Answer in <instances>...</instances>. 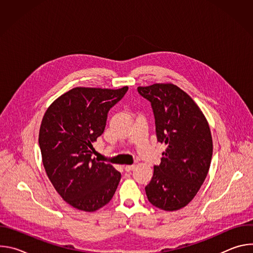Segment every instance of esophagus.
I'll return each mask as SVG.
<instances>
[{
    "mask_svg": "<svg viewBox=\"0 0 253 253\" xmlns=\"http://www.w3.org/2000/svg\"><path fill=\"white\" fill-rule=\"evenodd\" d=\"M134 168H135L134 165H127V166H125L124 169H125L126 172H130V171H132Z\"/></svg>",
    "mask_w": 253,
    "mask_h": 253,
    "instance_id": "obj_1",
    "label": "esophagus"
}]
</instances>
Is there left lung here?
Instances as JSON below:
<instances>
[{
  "label": "left lung",
  "instance_id": "1",
  "mask_svg": "<svg viewBox=\"0 0 253 253\" xmlns=\"http://www.w3.org/2000/svg\"><path fill=\"white\" fill-rule=\"evenodd\" d=\"M137 91L150 102L157 141L166 145L145 187L147 198L162 210H178L194 198L207 176L213 150L209 125L191 97L173 84Z\"/></svg>",
  "mask_w": 253,
  "mask_h": 253
}]
</instances>
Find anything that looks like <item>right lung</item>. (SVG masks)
I'll return each mask as SVG.
<instances>
[{
    "instance_id": "add662e5",
    "label": "right lung",
    "mask_w": 253,
    "mask_h": 253,
    "mask_svg": "<svg viewBox=\"0 0 253 253\" xmlns=\"http://www.w3.org/2000/svg\"><path fill=\"white\" fill-rule=\"evenodd\" d=\"M127 91V86L117 90L77 87L55 100L43 117L39 145L46 173L74 208L98 210L117 189L121 173L92 159L91 150L105 130L108 112Z\"/></svg>"
}]
</instances>
